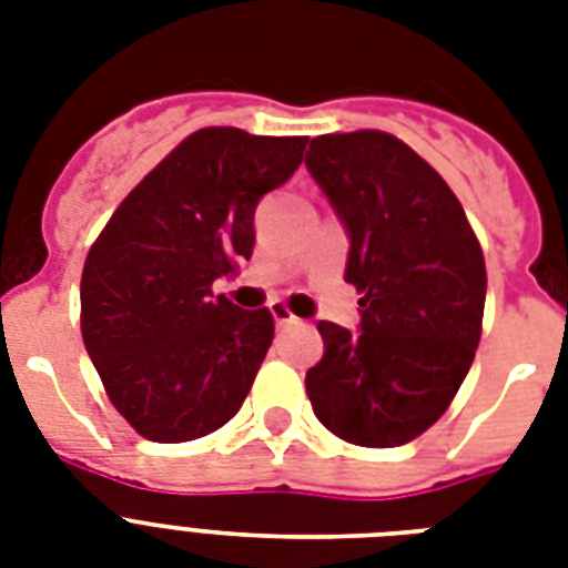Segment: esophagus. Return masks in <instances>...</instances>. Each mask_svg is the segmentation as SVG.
Wrapping results in <instances>:
<instances>
[{
  "instance_id": "1",
  "label": "esophagus",
  "mask_w": 568,
  "mask_h": 568,
  "mask_svg": "<svg viewBox=\"0 0 568 568\" xmlns=\"http://www.w3.org/2000/svg\"><path fill=\"white\" fill-rule=\"evenodd\" d=\"M271 315H274L276 327H288V324H297V315H294V312L280 301L271 303Z\"/></svg>"
}]
</instances>
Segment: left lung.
<instances>
[{
    "instance_id": "obj_1",
    "label": "left lung",
    "mask_w": 568,
    "mask_h": 568,
    "mask_svg": "<svg viewBox=\"0 0 568 568\" xmlns=\"http://www.w3.org/2000/svg\"><path fill=\"white\" fill-rule=\"evenodd\" d=\"M306 168L351 235L345 280L359 333L318 321L306 372L318 422L363 448L422 436L463 386L484 324V250L448 182L400 138L359 129L312 138Z\"/></svg>"
}]
</instances>
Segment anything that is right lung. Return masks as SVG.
Returning a JSON list of instances; mask_svg holds the SVG:
<instances>
[{
	"label": "right lung",
	"instance_id": "add662e5",
	"mask_svg": "<svg viewBox=\"0 0 568 568\" xmlns=\"http://www.w3.org/2000/svg\"><path fill=\"white\" fill-rule=\"evenodd\" d=\"M310 138L196 129L111 214L82 271V338L105 395L150 442L209 436L239 413L274 315L239 310L217 276L253 256V214Z\"/></svg>",
	"mask_w": 568,
	"mask_h": 568
}]
</instances>
